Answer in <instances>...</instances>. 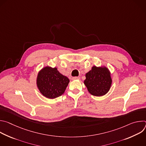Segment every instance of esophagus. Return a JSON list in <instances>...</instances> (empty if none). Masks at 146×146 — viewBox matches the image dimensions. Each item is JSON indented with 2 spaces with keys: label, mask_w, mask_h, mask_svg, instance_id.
Returning <instances> with one entry per match:
<instances>
[{
  "label": "esophagus",
  "mask_w": 146,
  "mask_h": 146,
  "mask_svg": "<svg viewBox=\"0 0 146 146\" xmlns=\"http://www.w3.org/2000/svg\"><path fill=\"white\" fill-rule=\"evenodd\" d=\"M73 80H80V77H74L72 78Z\"/></svg>",
  "instance_id": "34e87169"
}]
</instances>
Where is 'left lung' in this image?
Here are the masks:
<instances>
[{
	"instance_id": "obj_1",
	"label": "left lung",
	"mask_w": 146,
	"mask_h": 146,
	"mask_svg": "<svg viewBox=\"0 0 146 146\" xmlns=\"http://www.w3.org/2000/svg\"><path fill=\"white\" fill-rule=\"evenodd\" d=\"M84 84L88 92L92 95L102 96L110 90L112 84L111 73L105 66H92L91 70L86 74Z\"/></svg>"
}]
</instances>
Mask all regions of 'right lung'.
I'll return each instance as SVG.
<instances>
[{
    "label": "right lung",
    "mask_w": 146,
    "mask_h": 146,
    "mask_svg": "<svg viewBox=\"0 0 146 146\" xmlns=\"http://www.w3.org/2000/svg\"><path fill=\"white\" fill-rule=\"evenodd\" d=\"M69 79L59 72L56 68L47 66L37 74L36 85L40 92L48 99H55L63 94Z\"/></svg>",
    "instance_id": "right-lung-1"
}]
</instances>
